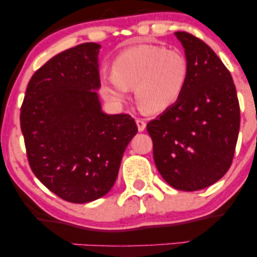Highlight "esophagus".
<instances>
[{"mask_svg":"<svg viewBox=\"0 0 257 257\" xmlns=\"http://www.w3.org/2000/svg\"><path fill=\"white\" fill-rule=\"evenodd\" d=\"M135 122H137L139 132H144V131H145V128H146V122H145V120L141 119V118H138L137 120H135Z\"/></svg>","mask_w":257,"mask_h":257,"instance_id":"34e87169","label":"esophagus"}]
</instances>
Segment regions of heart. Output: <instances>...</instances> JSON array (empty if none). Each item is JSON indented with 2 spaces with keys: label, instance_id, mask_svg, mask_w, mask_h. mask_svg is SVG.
<instances>
[{
  "label": "heart",
  "instance_id": "1",
  "mask_svg": "<svg viewBox=\"0 0 257 257\" xmlns=\"http://www.w3.org/2000/svg\"><path fill=\"white\" fill-rule=\"evenodd\" d=\"M187 79L184 53L157 44H138L114 57L112 73H104L100 79V91L107 101L122 106L134 88L141 106L159 113L179 101Z\"/></svg>",
  "mask_w": 257,
  "mask_h": 257
}]
</instances>
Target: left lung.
<instances>
[{
    "label": "left lung",
    "mask_w": 257,
    "mask_h": 257,
    "mask_svg": "<svg viewBox=\"0 0 257 257\" xmlns=\"http://www.w3.org/2000/svg\"><path fill=\"white\" fill-rule=\"evenodd\" d=\"M175 36L185 49L188 79L181 98L147 123L153 159L172 187L198 191L229 169L240 125L231 73L208 44L188 32Z\"/></svg>",
    "instance_id": "1"
}]
</instances>
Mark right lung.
<instances>
[{"label":"right lung","instance_id":"right-lung-1","mask_svg":"<svg viewBox=\"0 0 257 257\" xmlns=\"http://www.w3.org/2000/svg\"><path fill=\"white\" fill-rule=\"evenodd\" d=\"M100 47L82 43L47 61L29 82L20 110L31 170L53 193L78 204L111 190L138 133L129 114L101 110Z\"/></svg>","mask_w":257,"mask_h":257}]
</instances>
